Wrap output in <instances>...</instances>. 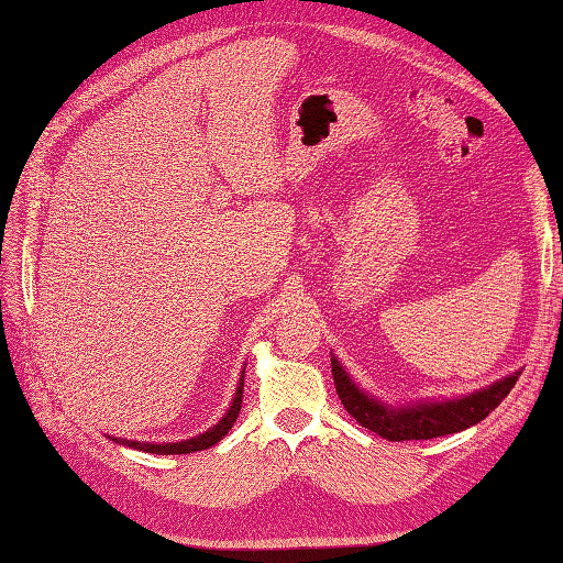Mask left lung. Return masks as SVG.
<instances>
[{"label":"left lung","mask_w":563,"mask_h":563,"mask_svg":"<svg viewBox=\"0 0 563 563\" xmlns=\"http://www.w3.org/2000/svg\"><path fill=\"white\" fill-rule=\"evenodd\" d=\"M331 373L336 383V393L356 422L363 428L376 432V435L402 442V440H430L440 435H452V432L467 430L485 420L501 400L515 388L521 371L509 373V376L489 383L487 388L472 390L467 396L442 398V400H418V402H393L380 400L363 390L351 373L343 368V363L331 353Z\"/></svg>","instance_id":"8db88e82"}]
</instances>
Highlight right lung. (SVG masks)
<instances>
[{"label": "right lung", "mask_w": 563, "mask_h": 563, "mask_svg": "<svg viewBox=\"0 0 563 563\" xmlns=\"http://www.w3.org/2000/svg\"><path fill=\"white\" fill-rule=\"evenodd\" d=\"M242 390H244V371L240 376V383H236V390H234V398L230 402V408H227L224 416L220 418L217 426H212L210 430L200 432V435H195L190 440H180V442H141V440H125V438H113L108 435L118 445H125V448H133V450H143V452H153V455H187V452H200L207 450L220 442L227 432L232 430L236 416H240L242 410Z\"/></svg>", "instance_id": "obj_1"}]
</instances>
